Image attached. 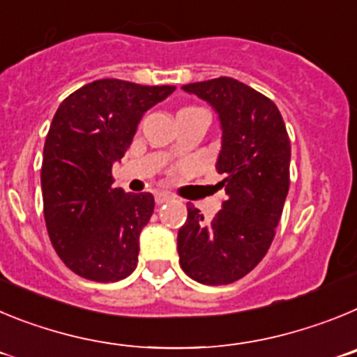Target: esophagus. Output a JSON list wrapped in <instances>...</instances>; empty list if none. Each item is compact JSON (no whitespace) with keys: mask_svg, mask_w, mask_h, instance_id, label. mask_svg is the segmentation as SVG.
<instances>
[{"mask_svg":"<svg viewBox=\"0 0 357 357\" xmlns=\"http://www.w3.org/2000/svg\"><path fill=\"white\" fill-rule=\"evenodd\" d=\"M173 200V197L169 193H166V191H157L155 193V202L157 204H166V202Z\"/></svg>","mask_w":357,"mask_h":357,"instance_id":"obj_1","label":"esophagus"}]
</instances>
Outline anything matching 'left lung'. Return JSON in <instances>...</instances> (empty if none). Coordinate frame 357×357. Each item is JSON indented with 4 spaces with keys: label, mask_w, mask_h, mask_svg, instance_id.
Here are the masks:
<instances>
[{
    "label": "left lung",
    "mask_w": 357,
    "mask_h": 357,
    "mask_svg": "<svg viewBox=\"0 0 357 357\" xmlns=\"http://www.w3.org/2000/svg\"><path fill=\"white\" fill-rule=\"evenodd\" d=\"M218 114L222 148L216 169L225 178L222 211L206 222L188 204L178 230L181 266L202 284H230L261 263L275 236L289 189L291 146L272 100L229 77L182 85Z\"/></svg>",
    "instance_id": "1"
}]
</instances>
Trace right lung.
<instances>
[{
	"mask_svg": "<svg viewBox=\"0 0 357 357\" xmlns=\"http://www.w3.org/2000/svg\"><path fill=\"white\" fill-rule=\"evenodd\" d=\"M173 91L103 78L69 94L53 116L40 169L44 220L59 257L84 279L116 282L137 266L139 234L155 200L114 188L112 166L144 112Z\"/></svg>",
	"mask_w": 357,
	"mask_h": 357,
	"instance_id": "add662e5",
	"label": "right lung"
}]
</instances>
